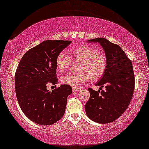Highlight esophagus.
I'll use <instances>...</instances> for the list:
<instances>
[{
  "label": "esophagus",
  "mask_w": 149,
  "mask_h": 149,
  "mask_svg": "<svg viewBox=\"0 0 149 149\" xmlns=\"http://www.w3.org/2000/svg\"><path fill=\"white\" fill-rule=\"evenodd\" d=\"M81 89V87H73L72 91L73 92H77L78 91H80Z\"/></svg>",
  "instance_id": "34e87169"
}]
</instances>
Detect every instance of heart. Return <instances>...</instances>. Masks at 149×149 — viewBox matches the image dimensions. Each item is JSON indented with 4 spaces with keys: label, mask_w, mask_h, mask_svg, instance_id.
I'll use <instances>...</instances> for the list:
<instances>
[{
    "label": "heart",
    "mask_w": 149,
    "mask_h": 149,
    "mask_svg": "<svg viewBox=\"0 0 149 149\" xmlns=\"http://www.w3.org/2000/svg\"><path fill=\"white\" fill-rule=\"evenodd\" d=\"M68 54L61 52L56 58L57 72L63 73L70 68L71 59L81 61L79 65V72L69 73L62 77L63 84L77 86L87 82L91 79L97 81L103 75L107 67V58L102 51L96 50L92 46L82 45L70 51Z\"/></svg>",
    "instance_id": "obj_1"
}]
</instances>
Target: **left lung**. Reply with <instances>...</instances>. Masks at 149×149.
Wrapping results in <instances>:
<instances>
[{
	"label": "left lung",
	"mask_w": 149,
	"mask_h": 149,
	"mask_svg": "<svg viewBox=\"0 0 149 149\" xmlns=\"http://www.w3.org/2000/svg\"><path fill=\"white\" fill-rule=\"evenodd\" d=\"M98 42L105 52L107 67L102 77L96 83L105 90L88 88L90 98L85 105L86 115L100 124L115 120L125 113L132 99L134 89V74L132 62L119 46L106 38L87 40Z\"/></svg>",
	"instance_id": "1"
}]
</instances>
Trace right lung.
Returning <instances> with one entry per match:
<instances>
[{"instance_id": "obj_1", "label": "right lung", "mask_w": 149, "mask_h": 149, "mask_svg": "<svg viewBox=\"0 0 149 149\" xmlns=\"http://www.w3.org/2000/svg\"><path fill=\"white\" fill-rule=\"evenodd\" d=\"M71 43L70 40L43 41L26 52L15 72V86L18 102L30 120L51 125L63 117L71 86L63 84L52 91L47 84H56V58Z\"/></svg>"}]
</instances>
